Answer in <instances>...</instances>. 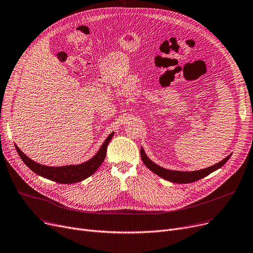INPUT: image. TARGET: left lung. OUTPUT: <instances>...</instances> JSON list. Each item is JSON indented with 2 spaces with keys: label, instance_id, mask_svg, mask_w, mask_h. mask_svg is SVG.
<instances>
[{
  "label": "left lung",
  "instance_id": "1",
  "mask_svg": "<svg viewBox=\"0 0 253 253\" xmlns=\"http://www.w3.org/2000/svg\"><path fill=\"white\" fill-rule=\"evenodd\" d=\"M140 157H141V160L144 163V165L160 177H162L166 180L172 181V182H176V183H190V182H194L196 180H199V179L207 176L208 174L211 173V172H213V171L217 170L218 168H220L221 166H223L225 164V162H227L230 159L231 155H229L227 158H224L222 161L216 163L213 166L205 168V169H201V170H197V171H175V170H168L163 167H160L150 160L148 156L145 155L142 148L140 149Z\"/></svg>",
  "mask_w": 253,
  "mask_h": 253
}]
</instances>
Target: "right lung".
<instances>
[{
	"mask_svg": "<svg viewBox=\"0 0 253 253\" xmlns=\"http://www.w3.org/2000/svg\"><path fill=\"white\" fill-rule=\"evenodd\" d=\"M113 136L114 132H112L108 136V138L104 140L98 153L92 159H90L89 161L79 165H68L62 167H49L36 163L35 161L31 160L29 157H26L18 149L17 145H15V148L24 164L38 175H41L45 178L56 181L58 183H75L86 179L98 169V167L101 165V163L105 159L106 148H108V144Z\"/></svg>",
	"mask_w": 253,
	"mask_h": 253,
	"instance_id": "1",
	"label": "right lung"
}]
</instances>
